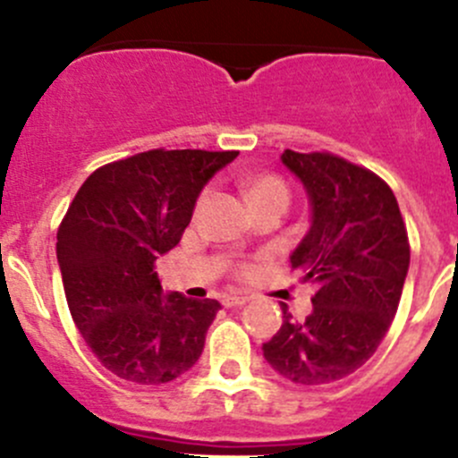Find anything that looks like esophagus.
<instances>
[{
    "mask_svg": "<svg viewBox=\"0 0 458 458\" xmlns=\"http://www.w3.org/2000/svg\"><path fill=\"white\" fill-rule=\"evenodd\" d=\"M248 301L246 294H225L224 299H221V303H224L225 308H237V306H243V303Z\"/></svg>",
    "mask_w": 458,
    "mask_h": 458,
    "instance_id": "esophagus-1",
    "label": "esophagus"
}]
</instances>
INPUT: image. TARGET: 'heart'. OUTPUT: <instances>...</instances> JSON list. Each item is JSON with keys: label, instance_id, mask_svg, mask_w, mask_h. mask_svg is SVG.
Returning a JSON list of instances; mask_svg holds the SVG:
<instances>
[{"label": "heart", "instance_id": "1", "mask_svg": "<svg viewBox=\"0 0 458 458\" xmlns=\"http://www.w3.org/2000/svg\"><path fill=\"white\" fill-rule=\"evenodd\" d=\"M242 191L246 195V199L250 201L252 208H261L267 206V203H285L288 206L290 201V191L285 186L284 179L275 173H255V174H246L242 179ZM203 199H206V192L199 197L197 201V208L201 206ZM237 275H248L250 272V266L248 263H237Z\"/></svg>", "mask_w": 458, "mask_h": 458}]
</instances>
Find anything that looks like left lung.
<instances>
[{"label": "left lung", "mask_w": 458, "mask_h": 458, "mask_svg": "<svg viewBox=\"0 0 458 458\" xmlns=\"http://www.w3.org/2000/svg\"><path fill=\"white\" fill-rule=\"evenodd\" d=\"M281 161L310 197L312 225L290 266L317 293L306 321L281 303L284 323L261 350L288 381L323 386L359 370L386 336L408 275V230L372 170L332 152L285 150Z\"/></svg>", "instance_id": "1"}]
</instances>
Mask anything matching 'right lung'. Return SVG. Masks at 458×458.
Wrapping results in <instances>:
<instances>
[{"instance_id":"1","label":"right lung","mask_w":458,"mask_h":458,"mask_svg":"<svg viewBox=\"0 0 458 458\" xmlns=\"http://www.w3.org/2000/svg\"><path fill=\"white\" fill-rule=\"evenodd\" d=\"M239 150H146L97 168L57 230L75 326L119 378L159 386L201 357L221 303L164 294L155 261L182 242L208 179Z\"/></svg>"}]
</instances>
